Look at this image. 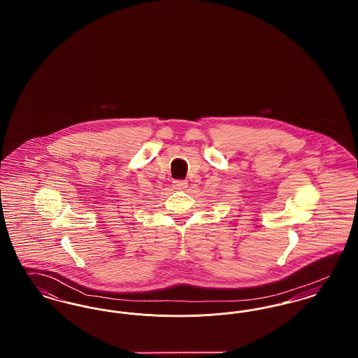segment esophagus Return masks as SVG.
<instances>
[{"instance_id":"esophagus-1","label":"esophagus","mask_w":358,"mask_h":358,"mask_svg":"<svg viewBox=\"0 0 358 358\" xmlns=\"http://www.w3.org/2000/svg\"><path fill=\"white\" fill-rule=\"evenodd\" d=\"M173 187L177 190H185L187 187V182L185 180H177V181H173Z\"/></svg>"}]
</instances>
